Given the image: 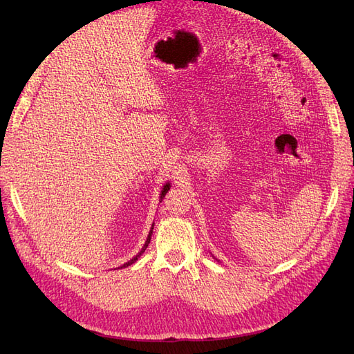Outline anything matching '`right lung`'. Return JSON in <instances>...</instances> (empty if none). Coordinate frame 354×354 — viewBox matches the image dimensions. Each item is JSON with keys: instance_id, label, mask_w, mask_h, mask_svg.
Instances as JSON below:
<instances>
[{"instance_id": "add662e5", "label": "right lung", "mask_w": 354, "mask_h": 354, "mask_svg": "<svg viewBox=\"0 0 354 354\" xmlns=\"http://www.w3.org/2000/svg\"><path fill=\"white\" fill-rule=\"evenodd\" d=\"M169 190V185H165L164 186V189H162V192H160V201H162V198L167 195V192ZM152 230H153V224H152V229H151V232H149V236H147V239H146V242H145V246L142 248V251L138 252L136 257H133V259L130 260V261H127V263H124L121 267H118V269H124V267H128V266H131L133 263H136L137 260H138V257H140L143 252H145V250L147 248V245H149V242H151V236H152Z\"/></svg>"}]
</instances>
